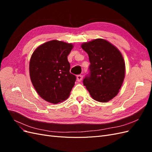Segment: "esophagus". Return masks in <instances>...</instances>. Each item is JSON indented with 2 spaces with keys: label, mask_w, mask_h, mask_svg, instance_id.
<instances>
[{
  "label": "esophagus",
  "mask_w": 152,
  "mask_h": 152,
  "mask_svg": "<svg viewBox=\"0 0 152 152\" xmlns=\"http://www.w3.org/2000/svg\"><path fill=\"white\" fill-rule=\"evenodd\" d=\"M82 78H83V76H82V75H78L77 76V80L78 82H80L82 79Z\"/></svg>",
  "instance_id": "34e87169"
}]
</instances>
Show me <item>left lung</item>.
<instances>
[{
    "mask_svg": "<svg viewBox=\"0 0 152 152\" xmlns=\"http://www.w3.org/2000/svg\"><path fill=\"white\" fill-rule=\"evenodd\" d=\"M91 65L83 84L91 97L99 102L113 98L125 77V63L121 52L108 41L95 39L82 45Z\"/></svg>",
    "mask_w": 152,
    "mask_h": 152,
    "instance_id": "8db88e82",
    "label": "left lung"
}]
</instances>
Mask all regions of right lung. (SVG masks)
<instances>
[{
    "instance_id": "1",
    "label": "right lung",
    "mask_w": 152,
    "mask_h": 152,
    "mask_svg": "<svg viewBox=\"0 0 152 152\" xmlns=\"http://www.w3.org/2000/svg\"><path fill=\"white\" fill-rule=\"evenodd\" d=\"M73 45L53 40L36 49L30 61L31 81L44 100L57 104L65 100L74 86L76 76L70 72L67 56Z\"/></svg>"
}]
</instances>
